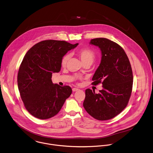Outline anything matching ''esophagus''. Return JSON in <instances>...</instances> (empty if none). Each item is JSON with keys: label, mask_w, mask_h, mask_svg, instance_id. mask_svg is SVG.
Wrapping results in <instances>:
<instances>
[{"label": "esophagus", "mask_w": 153, "mask_h": 153, "mask_svg": "<svg viewBox=\"0 0 153 153\" xmlns=\"http://www.w3.org/2000/svg\"><path fill=\"white\" fill-rule=\"evenodd\" d=\"M72 91H73V92H76V91H79V89H77V88H73Z\"/></svg>", "instance_id": "esophagus-1"}]
</instances>
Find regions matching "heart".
Returning a JSON list of instances; mask_svg holds the SVG:
<instances>
[{"label":"heart","instance_id":"b5f03b06","mask_svg":"<svg viewBox=\"0 0 153 153\" xmlns=\"http://www.w3.org/2000/svg\"><path fill=\"white\" fill-rule=\"evenodd\" d=\"M77 54L84 64L85 63L92 64L95 59V54L94 51L89 48H82L78 51ZM70 58V54L68 53L65 54L64 56H63V57L61 59V65L63 67L65 66L69 60Z\"/></svg>","mask_w":153,"mask_h":153}]
</instances>
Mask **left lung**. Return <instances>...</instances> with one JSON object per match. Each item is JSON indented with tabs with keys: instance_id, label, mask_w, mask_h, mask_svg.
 Returning a JSON list of instances; mask_svg holds the SVG:
<instances>
[{
	"instance_id": "obj_1",
	"label": "left lung",
	"mask_w": 153,
	"mask_h": 153,
	"mask_svg": "<svg viewBox=\"0 0 153 153\" xmlns=\"http://www.w3.org/2000/svg\"><path fill=\"white\" fill-rule=\"evenodd\" d=\"M90 44L98 47L101 61L96 70L92 85L102 84L99 93L88 89L83 106L94 118L105 121L120 114L130 98L132 84V71L129 59L122 47L107 38L91 40Z\"/></svg>"
}]
</instances>
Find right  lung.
Masks as SVG:
<instances>
[{
  "label": "right lung",
  "mask_w": 153,
  "mask_h": 153,
  "mask_svg": "<svg viewBox=\"0 0 153 153\" xmlns=\"http://www.w3.org/2000/svg\"><path fill=\"white\" fill-rule=\"evenodd\" d=\"M64 41L45 40L28 51L19 67L18 86L26 109L40 120L57 115L71 94L68 86L53 84V73H59L61 60L68 51L78 45Z\"/></svg>",
  "instance_id": "obj_1"
}]
</instances>
